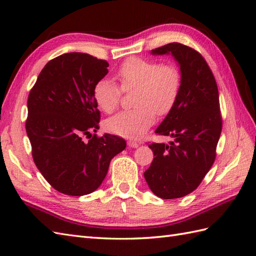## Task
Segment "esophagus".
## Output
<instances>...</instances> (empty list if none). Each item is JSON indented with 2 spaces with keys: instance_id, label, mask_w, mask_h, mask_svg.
<instances>
[{
  "instance_id": "obj_1",
  "label": "esophagus",
  "mask_w": 256,
  "mask_h": 256,
  "mask_svg": "<svg viewBox=\"0 0 256 256\" xmlns=\"http://www.w3.org/2000/svg\"><path fill=\"white\" fill-rule=\"evenodd\" d=\"M128 145L130 146V148H138V142H134V140H128Z\"/></svg>"
}]
</instances>
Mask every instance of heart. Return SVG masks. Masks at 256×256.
<instances>
[{"label": "heart", "instance_id": "heart-1", "mask_svg": "<svg viewBox=\"0 0 256 256\" xmlns=\"http://www.w3.org/2000/svg\"><path fill=\"white\" fill-rule=\"evenodd\" d=\"M116 77L125 92L136 90L131 111H122L106 120L108 132L123 138H138L155 122L156 112L165 116L176 104L182 88V74L172 64L132 57L118 68ZM122 90L111 79H101L94 88V98L102 111L111 113L118 106Z\"/></svg>", "mask_w": 256, "mask_h": 256}]
</instances>
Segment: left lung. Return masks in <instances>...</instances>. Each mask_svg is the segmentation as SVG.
<instances>
[{"label": "left lung", "instance_id": "8db88e82", "mask_svg": "<svg viewBox=\"0 0 256 256\" xmlns=\"http://www.w3.org/2000/svg\"><path fill=\"white\" fill-rule=\"evenodd\" d=\"M170 54L180 67L182 88L155 133L174 142L148 145L154 160L144 172L148 187L162 199L180 198L197 189L216 160L222 130L218 86L204 58L179 42L152 50V55Z\"/></svg>", "mask_w": 256, "mask_h": 256}]
</instances>
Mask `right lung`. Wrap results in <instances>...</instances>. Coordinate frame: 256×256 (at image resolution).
Listing matches in <instances>:
<instances>
[{
	"mask_svg": "<svg viewBox=\"0 0 256 256\" xmlns=\"http://www.w3.org/2000/svg\"><path fill=\"white\" fill-rule=\"evenodd\" d=\"M108 64L84 52L52 59L32 86L26 133L35 165L57 192L68 196L94 192L106 178L110 162L126 148L116 135L98 138L100 111L94 98ZM92 138L86 144L82 138Z\"/></svg>",
	"mask_w": 256,
	"mask_h": 256,
	"instance_id": "obj_1",
	"label": "right lung"
}]
</instances>
